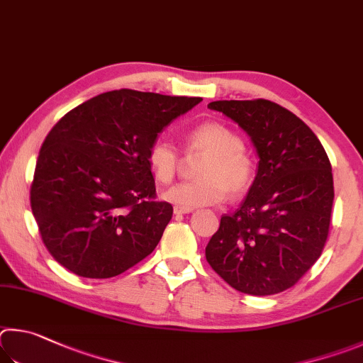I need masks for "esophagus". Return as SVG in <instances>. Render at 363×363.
<instances>
[{
    "label": "esophagus",
    "mask_w": 363,
    "mask_h": 363,
    "mask_svg": "<svg viewBox=\"0 0 363 363\" xmlns=\"http://www.w3.org/2000/svg\"><path fill=\"white\" fill-rule=\"evenodd\" d=\"M189 212H193V208H186V207H180V206L174 207L175 215H185V213H189Z\"/></svg>",
    "instance_id": "34e87169"
}]
</instances>
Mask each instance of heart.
I'll use <instances>...</instances> for the list:
<instances>
[{
  "mask_svg": "<svg viewBox=\"0 0 363 363\" xmlns=\"http://www.w3.org/2000/svg\"><path fill=\"white\" fill-rule=\"evenodd\" d=\"M185 151L188 155H204L196 174L199 178L178 183L164 193L172 204L194 208L217 204L228 194L242 196L255 180V164L244 150L238 132L218 121H206L186 133ZM148 167L159 183L167 185L180 170V152L167 140L159 138L148 150Z\"/></svg>",
  "mask_w": 363,
  "mask_h": 363,
  "instance_id": "1",
  "label": "heart"
}]
</instances>
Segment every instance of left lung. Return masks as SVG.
Returning <instances> with one entry per match:
<instances>
[{
	"instance_id": "left-lung-1",
	"label": "left lung",
	"mask_w": 363,
	"mask_h": 363,
	"mask_svg": "<svg viewBox=\"0 0 363 363\" xmlns=\"http://www.w3.org/2000/svg\"><path fill=\"white\" fill-rule=\"evenodd\" d=\"M208 108L242 127L259 162L245 201L221 217L206 258L242 294H281L325 247L335 198L332 164L315 133L274 101L218 100Z\"/></svg>"
}]
</instances>
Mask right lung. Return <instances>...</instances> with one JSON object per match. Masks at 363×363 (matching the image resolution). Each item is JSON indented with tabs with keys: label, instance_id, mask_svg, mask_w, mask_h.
<instances>
[{
	"label": "right lung",
	"instance_id": "add662e5",
	"mask_svg": "<svg viewBox=\"0 0 363 363\" xmlns=\"http://www.w3.org/2000/svg\"><path fill=\"white\" fill-rule=\"evenodd\" d=\"M201 97L121 89L68 111L43 142L31 212L63 268L108 279L156 249L174 208L156 201L148 150L170 121Z\"/></svg>",
	"mask_w": 363,
	"mask_h": 363
}]
</instances>
